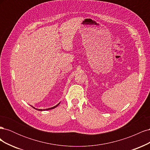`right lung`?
<instances>
[{"instance_id":"obj_1","label":"right lung","mask_w":150,"mask_h":150,"mask_svg":"<svg viewBox=\"0 0 150 150\" xmlns=\"http://www.w3.org/2000/svg\"><path fill=\"white\" fill-rule=\"evenodd\" d=\"M60 104V103H58L57 105H56L55 106H54V107H52V108H47V109H44V110H41V109H37V108H34L33 106V108H34V109H35L36 110H38V111H46V110H52V109H54V108H56L59 104Z\"/></svg>"}]
</instances>
